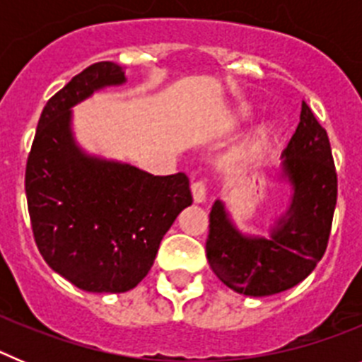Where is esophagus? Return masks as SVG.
Returning <instances> with one entry per match:
<instances>
[{"mask_svg":"<svg viewBox=\"0 0 362 362\" xmlns=\"http://www.w3.org/2000/svg\"><path fill=\"white\" fill-rule=\"evenodd\" d=\"M192 196L196 203H204L206 201V183L204 181H194L192 183Z\"/></svg>","mask_w":362,"mask_h":362,"instance_id":"34e87169","label":"esophagus"}]
</instances>
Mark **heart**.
Returning a JSON list of instances; mask_svg holds the SVG:
<instances>
[{
  "label": "heart",
  "instance_id": "b5f03b06",
  "mask_svg": "<svg viewBox=\"0 0 362 362\" xmlns=\"http://www.w3.org/2000/svg\"><path fill=\"white\" fill-rule=\"evenodd\" d=\"M235 114H238L239 119L248 117L252 114V107L250 105H239ZM268 134H270V124H261V127L257 129V132H255V139H257V141H264V139L268 137Z\"/></svg>",
  "mask_w": 362,
  "mask_h": 362
}]
</instances>
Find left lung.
I'll use <instances>...</instances> for the list:
<instances>
[{
  "mask_svg": "<svg viewBox=\"0 0 362 362\" xmlns=\"http://www.w3.org/2000/svg\"><path fill=\"white\" fill-rule=\"evenodd\" d=\"M281 159L277 179L290 187V203L274 217L268 235L241 232L221 199L210 212V268L243 296L267 297L299 284L317 267L330 238L337 174L326 130L305 101Z\"/></svg>",
  "mask_w": 362,
  "mask_h": 362,
  "instance_id": "1",
  "label": "left lung"
}]
</instances>
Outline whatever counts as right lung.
Segmentation results:
<instances>
[{"mask_svg":"<svg viewBox=\"0 0 362 362\" xmlns=\"http://www.w3.org/2000/svg\"><path fill=\"white\" fill-rule=\"evenodd\" d=\"M124 83V69L112 62L94 63L72 78L45 105L27 161L25 192L40 254L85 292L137 286L163 235L192 204L183 172L153 175L79 146L72 108Z\"/></svg>","mask_w":362,"mask_h":362,"instance_id":"add662e5","label":"right lung"}]
</instances>
